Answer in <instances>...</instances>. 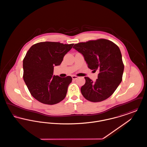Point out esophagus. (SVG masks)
Returning <instances> with one entry per match:
<instances>
[{
	"label": "esophagus",
	"instance_id": "obj_1",
	"mask_svg": "<svg viewBox=\"0 0 147 147\" xmlns=\"http://www.w3.org/2000/svg\"><path fill=\"white\" fill-rule=\"evenodd\" d=\"M71 78H72V79H73L76 80V79H77L78 78V77L77 76H71Z\"/></svg>",
	"mask_w": 147,
	"mask_h": 147
}]
</instances>
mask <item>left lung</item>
I'll list each match as a JSON object with an SVG mask.
<instances>
[{"label":"left lung","instance_id":"obj_1","mask_svg":"<svg viewBox=\"0 0 147 147\" xmlns=\"http://www.w3.org/2000/svg\"><path fill=\"white\" fill-rule=\"evenodd\" d=\"M73 49L84 56L88 67L99 71L95 82L85 77L81 88L84 98L91 102H100L112 95L122 80L124 64L119 47L106 39H98L75 44Z\"/></svg>","mask_w":147,"mask_h":147}]
</instances>
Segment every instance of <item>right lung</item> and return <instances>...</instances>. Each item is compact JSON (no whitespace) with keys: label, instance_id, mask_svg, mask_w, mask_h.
Segmentation results:
<instances>
[{"label":"right lung","instance_id":"add662e5","mask_svg":"<svg viewBox=\"0 0 147 147\" xmlns=\"http://www.w3.org/2000/svg\"><path fill=\"white\" fill-rule=\"evenodd\" d=\"M73 45L39 42L26 53L23 60V79L31 95L40 102L54 105L65 97L72 78L53 76V69L62 63Z\"/></svg>","mask_w":147,"mask_h":147}]
</instances>
